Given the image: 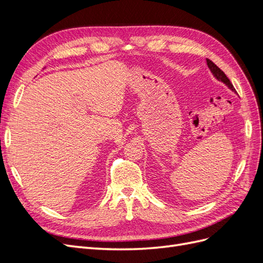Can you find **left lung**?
<instances>
[{"mask_svg":"<svg viewBox=\"0 0 263 263\" xmlns=\"http://www.w3.org/2000/svg\"><path fill=\"white\" fill-rule=\"evenodd\" d=\"M206 62H208L209 68L211 69L213 74H214L215 77H216V79H218L219 81L224 82V83L229 87V89H232L233 91H235V87H234L233 83L230 82V80L227 78V76L224 73V71H222L221 69H219V68H218L216 65H215V63H214L212 60H210V59H206Z\"/></svg>","mask_w":263,"mask_h":263,"instance_id":"left-lung-1","label":"left lung"}]
</instances>
